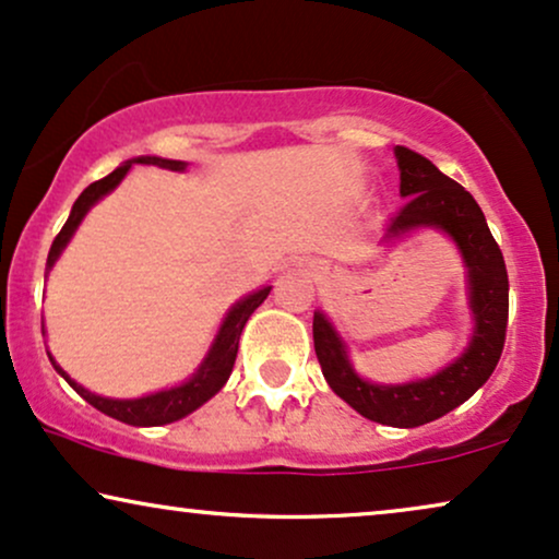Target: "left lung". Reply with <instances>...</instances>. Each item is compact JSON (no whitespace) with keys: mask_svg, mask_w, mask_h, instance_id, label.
<instances>
[{"mask_svg":"<svg viewBox=\"0 0 559 559\" xmlns=\"http://www.w3.org/2000/svg\"><path fill=\"white\" fill-rule=\"evenodd\" d=\"M394 157L400 167V195L407 201L390 218L381 242H394L415 229H438L454 239L467 267L469 309L475 317L467 350L428 379L373 384L353 369L345 343L322 312H314L312 332L317 361L337 397L381 426L418 428L467 402L496 371L506 343L508 273L503 252L475 198L423 154L394 146Z\"/></svg>","mask_w":559,"mask_h":559,"instance_id":"obj_1","label":"left lung"}]
</instances>
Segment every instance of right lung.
Listing matches in <instances>:
<instances>
[{
    "label": "right lung",
    "instance_id": "1",
    "mask_svg": "<svg viewBox=\"0 0 559 559\" xmlns=\"http://www.w3.org/2000/svg\"><path fill=\"white\" fill-rule=\"evenodd\" d=\"M131 165H157V167H165V169H175V173H182V169H186V162H180V159L136 157V159L123 162L121 167L112 169L108 178L92 182V186L84 188L82 195L74 201L72 214H69L67 224H63L61 231L53 239L51 252H48V263H46L48 271H51L56 260H59L61 250L69 245V239H72L76 227H80L82 218L87 216V211L95 206V203L100 201L103 195H108L110 190L126 178V173H129ZM267 294H271V286H263V288H258L255 294L245 296L242 301H237L235 307L229 309V314L224 317L222 328H218V332H216L214 345H211L209 356L203 358V364L198 366V371L186 381V384L173 386V390L146 394V397H139V400L100 397V394L84 390L82 384H76L74 379H69V373L63 371L51 356H48V358H51L53 369L59 371L61 377L69 381V384L74 386L76 394L87 400L92 407L100 409V413L110 415V418H116L121 423H129V426H165V423H175V420L186 418V415H190L193 409L201 407L203 402H209L218 390H222L224 384H227L229 373H231V369H235L239 335H242V330H245L247 320H250V314L255 312L260 304L265 301Z\"/></svg>",
    "mask_w": 559,
    "mask_h": 559
}]
</instances>
